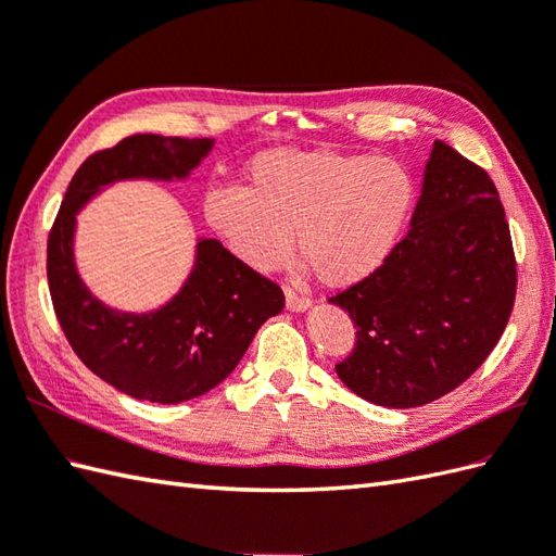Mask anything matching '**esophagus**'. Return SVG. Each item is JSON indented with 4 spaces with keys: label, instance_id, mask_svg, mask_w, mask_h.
Segmentation results:
<instances>
[{
    "label": "esophagus",
    "instance_id": "1",
    "mask_svg": "<svg viewBox=\"0 0 556 556\" xmlns=\"http://www.w3.org/2000/svg\"><path fill=\"white\" fill-rule=\"evenodd\" d=\"M287 307L291 309V313H305V309L309 307V299H305V295L287 289Z\"/></svg>",
    "mask_w": 556,
    "mask_h": 556
}]
</instances>
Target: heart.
Wrapping results in <instances>:
<instances>
[{
  "mask_svg": "<svg viewBox=\"0 0 556 556\" xmlns=\"http://www.w3.org/2000/svg\"><path fill=\"white\" fill-rule=\"evenodd\" d=\"M415 179L395 159L333 149H267L247 187H213L203 215L241 263L273 273L299 251L327 287H353L389 261L415 208Z\"/></svg>",
  "mask_w": 556,
  "mask_h": 556,
  "instance_id": "obj_1",
  "label": "heart"
}]
</instances>
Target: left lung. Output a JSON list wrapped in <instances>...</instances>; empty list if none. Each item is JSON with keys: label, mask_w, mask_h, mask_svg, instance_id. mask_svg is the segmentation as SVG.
<instances>
[{"label": "left lung", "mask_w": 556, "mask_h": 556, "mask_svg": "<svg viewBox=\"0 0 556 556\" xmlns=\"http://www.w3.org/2000/svg\"><path fill=\"white\" fill-rule=\"evenodd\" d=\"M514 295L511 235L493 179L435 139L405 239L371 277L329 299L357 327L339 379L381 407L433 403L493 353Z\"/></svg>", "instance_id": "8db88e82"}]
</instances>
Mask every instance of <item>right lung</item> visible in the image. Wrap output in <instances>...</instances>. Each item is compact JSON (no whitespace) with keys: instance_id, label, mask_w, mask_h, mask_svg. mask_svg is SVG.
I'll list each match as a JSON object with an SVG mask.
<instances>
[{"instance_id":"right-lung-1","label":"right lung","mask_w":556,"mask_h":556,"mask_svg":"<svg viewBox=\"0 0 556 556\" xmlns=\"http://www.w3.org/2000/svg\"><path fill=\"white\" fill-rule=\"evenodd\" d=\"M215 139L132 135L97 151L73 175L47 243V279L59 325L75 355L99 379L137 400L175 405L223 383L283 293L201 237L189 277L170 301L151 313H123L87 289L75 267V217L103 187L125 179H187Z\"/></svg>"}]
</instances>
